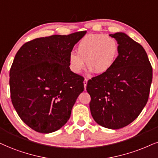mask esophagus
I'll list each match as a JSON object with an SVG mask.
<instances>
[{
	"instance_id": "obj_1",
	"label": "esophagus",
	"mask_w": 158,
	"mask_h": 158,
	"mask_svg": "<svg viewBox=\"0 0 158 158\" xmlns=\"http://www.w3.org/2000/svg\"><path fill=\"white\" fill-rule=\"evenodd\" d=\"M87 81H88V79H87V78H85L84 81H83V85H84V89H85H85H86Z\"/></svg>"
}]
</instances>
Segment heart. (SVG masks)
I'll return each mask as SVG.
<instances>
[{
  "mask_svg": "<svg viewBox=\"0 0 158 158\" xmlns=\"http://www.w3.org/2000/svg\"><path fill=\"white\" fill-rule=\"evenodd\" d=\"M76 52H71L68 58L73 73H81L85 61L95 73L103 74L114 66L118 55V43L108 35L89 34L80 41Z\"/></svg>",
  "mask_w": 158,
  "mask_h": 158,
  "instance_id": "heart-1",
  "label": "heart"
}]
</instances>
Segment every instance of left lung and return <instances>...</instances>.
<instances>
[{"label": "left lung", "mask_w": 158, "mask_h": 158, "mask_svg": "<svg viewBox=\"0 0 158 158\" xmlns=\"http://www.w3.org/2000/svg\"><path fill=\"white\" fill-rule=\"evenodd\" d=\"M117 40L118 56L106 73L88 81L91 116L100 125L120 129L133 122L147 104L152 68L141 44L124 33L110 34Z\"/></svg>", "instance_id": "8db88e82"}]
</instances>
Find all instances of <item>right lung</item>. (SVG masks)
Here are the masks:
<instances>
[{
    "label": "right lung",
    "mask_w": 158,
    "mask_h": 158,
    "mask_svg": "<svg viewBox=\"0 0 158 158\" xmlns=\"http://www.w3.org/2000/svg\"><path fill=\"white\" fill-rule=\"evenodd\" d=\"M85 34L35 39L15 56L9 73L11 102L23 122L38 133L62 127L84 90L83 77L70 70L68 58Z\"/></svg>",
    "instance_id": "1"
}]
</instances>
